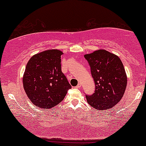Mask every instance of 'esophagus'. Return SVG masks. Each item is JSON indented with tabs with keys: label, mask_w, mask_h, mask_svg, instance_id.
Segmentation results:
<instances>
[{
	"label": "esophagus",
	"mask_w": 146,
	"mask_h": 146,
	"mask_svg": "<svg viewBox=\"0 0 146 146\" xmlns=\"http://www.w3.org/2000/svg\"><path fill=\"white\" fill-rule=\"evenodd\" d=\"M77 88H81V84H78V85L76 86Z\"/></svg>",
	"instance_id": "esophagus-1"
}]
</instances>
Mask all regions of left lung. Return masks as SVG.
<instances>
[{"label":"left lung","instance_id":"obj_1","mask_svg":"<svg viewBox=\"0 0 146 146\" xmlns=\"http://www.w3.org/2000/svg\"><path fill=\"white\" fill-rule=\"evenodd\" d=\"M84 58L90 66L95 84L94 92L86 95L88 103L98 110L113 108L122 98L127 84L122 61L105 50L86 54Z\"/></svg>","mask_w":146,"mask_h":146}]
</instances>
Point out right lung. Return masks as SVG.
Returning a JSON list of instances; mask_svg holds the SVG:
<instances>
[{
	"label": "right lung",
	"instance_id": "add662e5",
	"mask_svg": "<svg viewBox=\"0 0 146 146\" xmlns=\"http://www.w3.org/2000/svg\"><path fill=\"white\" fill-rule=\"evenodd\" d=\"M58 50L33 56L26 64L23 86L29 99L36 106L50 109L64 99L71 88L61 71V55Z\"/></svg>",
	"mask_w": 146,
	"mask_h": 146
}]
</instances>
